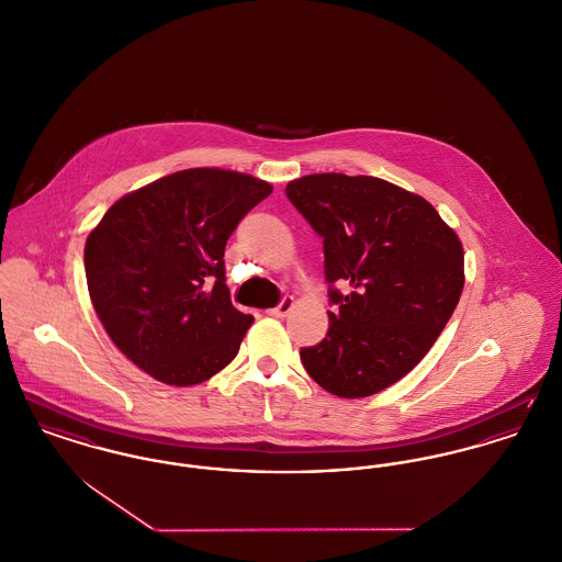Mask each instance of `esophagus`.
Here are the masks:
<instances>
[{"label":"esophagus","instance_id":"1","mask_svg":"<svg viewBox=\"0 0 562 562\" xmlns=\"http://www.w3.org/2000/svg\"><path fill=\"white\" fill-rule=\"evenodd\" d=\"M293 305H295V301L293 297H282V301L276 305V307H271L269 310V316H276V318H284L291 310H293Z\"/></svg>","mask_w":562,"mask_h":562}]
</instances>
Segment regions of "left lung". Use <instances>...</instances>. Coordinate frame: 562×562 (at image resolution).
Wrapping results in <instances>:
<instances>
[{
    "label": "left lung",
    "instance_id": "obj_1",
    "mask_svg": "<svg viewBox=\"0 0 562 562\" xmlns=\"http://www.w3.org/2000/svg\"><path fill=\"white\" fill-rule=\"evenodd\" d=\"M286 198L323 237L335 305L325 339L301 348V363L330 395H375L448 325L464 284L461 239L427 199L373 176H303Z\"/></svg>",
    "mask_w": 562,
    "mask_h": 562
}]
</instances>
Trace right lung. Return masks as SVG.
Wrapping results in <instances>:
<instances>
[{
    "label": "right lung",
    "mask_w": 562,
    "mask_h": 562,
    "mask_svg": "<svg viewBox=\"0 0 562 562\" xmlns=\"http://www.w3.org/2000/svg\"><path fill=\"white\" fill-rule=\"evenodd\" d=\"M271 184L198 167L119 199L87 237L85 271L116 348L169 386H193L232 363L252 316L233 307L225 246Z\"/></svg>",
    "instance_id": "add662e5"
}]
</instances>
